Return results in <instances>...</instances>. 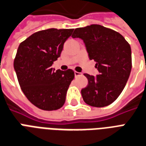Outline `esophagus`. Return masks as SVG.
<instances>
[{
	"label": "esophagus",
	"instance_id": "esophagus-1",
	"mask_svg": "<svg viewBox=\"0 0 146 146\" xmlns=\"http://www.w3.org/2000/svg\"><path fill=\"white\" fill-rule=\"evenodd\" d=\"M82 75V73H80V72H78L76 71H74V76L78 77V76H81Z\"/></svg>",
	"mask_w": 146,
	"mask_h": 146
}]
</instances>
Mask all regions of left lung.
Instances as JSON below:
<instances>
[{
    "label": "left lung",
    "instance_id": "1",
    "mask_svg": "<svg viewBox=\"0 0 146 146\" xmlns=\"http://www.w3.org/2000/svg\"><path fill=\"white\" fill-rule=\"evenodd\" d=\"M72 36L83 39L89 58L96 62L99 71L97 77L84 74L88 80L81 91L84 101L95 107L111 104L122 93L130 74L129 44L118 32L98 24L76 28Z\"/></svg>",
    "mask_w": 146,
    "mask_h": 146
}]
</instances>
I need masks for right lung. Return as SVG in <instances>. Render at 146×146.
Listing matches in <instances>:
<instances>
[{"mask_svg":"<svg viewBox=\"0 0 146 146\" xmlns=\"http://www.w3.org/2000/svg\"><path fill=\"white\" fill-rule=\"evenodd\" d=\"M74 29H48L35 33L20 44L13 67L21 90L28 100L39 109L55 110L65 102L73 70L52 68L62 51L65 42Z\"/></svg>","mask_w":146,"mask_h":146,"instance_id":"1","label":"right lung"}]
</instances>
